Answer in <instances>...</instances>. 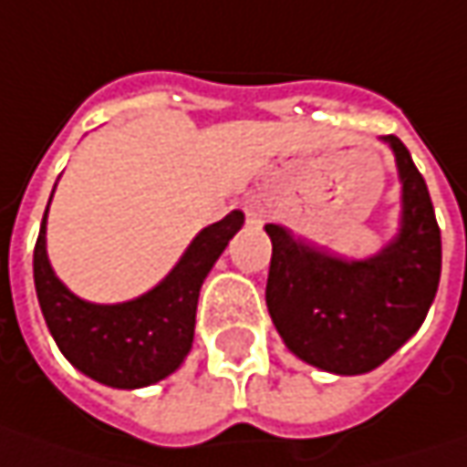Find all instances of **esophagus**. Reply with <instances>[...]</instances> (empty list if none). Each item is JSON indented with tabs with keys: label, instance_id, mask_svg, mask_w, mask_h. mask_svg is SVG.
<instances>
[{
	"label": "esophagus",
	"instance_id": "1",
	"mask_svg": "<svg viewBox=\"0 0 467 467\" xmlns=\"http://www.w3.org/2000/svg\"><path fill=\"white\" fill-rule=\"evenodd\" d=\"M244 213H246L249 223H262L267 218V207H265L262 197H257V194H252V197L244 200Z\"/></svg>",
	"mask_w": 467,
	"mask_h": 467
}]
</instances>
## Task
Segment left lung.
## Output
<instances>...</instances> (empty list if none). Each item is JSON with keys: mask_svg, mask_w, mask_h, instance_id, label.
<instances>
[{"mask_svg": "<svg viewBox=\"0 0 467 467\" xmlns=\"http://www.w3.org/2000/svg\"><path fill=\"white\" fill-rule=\"evenodd\" d=\"M400 176V228L371 257L346 260L267 223V312L309 367L353 377L382 367L426 319L441 273V236L426 182L395 135L382 137Z\"/></svg>", "mask_w": 467, "mask_h": 467, "instance_id": "8db88e82", "label": "left lung"}]
</instances>
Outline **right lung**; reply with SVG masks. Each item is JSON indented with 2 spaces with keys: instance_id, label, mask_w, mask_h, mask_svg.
I'll list each match as a JSON object with an SVG mask.
<instances>
[{
  "instance_id": "right-lung-1",
  "label": "right lung",
  "mask_w": 467,
  "mask_h": 467,
  "mask_svg": "<svg viewBox=\"0 0 467 467\" xmlns=\"http://www.w3.org/2000/svg\"><path fill=\"white\" fill-rule=\"evenodd\" d=\"M48 205L33 252V280L48 332L64 358L85 377L117 389H140L171 377L192 350L200 288L244 225L242 210L202 228L169 275L142 296L93 304L72 294L48 262Z\"/></svg>"
}]
</instances>
